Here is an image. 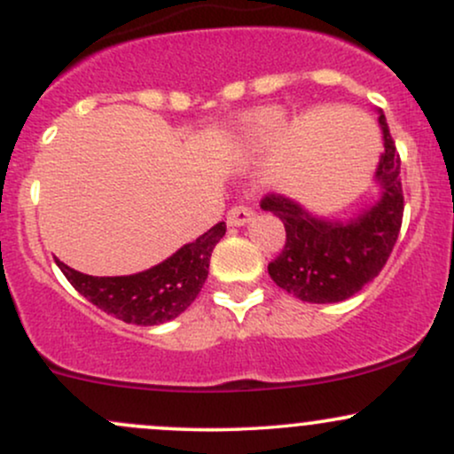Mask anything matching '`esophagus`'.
Returning a JSON list of instances; mask_svg holds the SVG:
<instances>
[{
	"label": "esophagus",
	"mask_w": 454,
	"mask_h": 454,
	"mask_svg": "<svg viewBox=\"0 0 454 454\" xmlns=\"http://www.w3.org/2000/svg\"><path fill=\"white\" fill-rule=\"evenodd\" d=\"M228 226H245L247 222L254 220V211L249 209V207H232L231 211H228Z\"/></svg>",
	"instance_id": "1"
}]
</instances>
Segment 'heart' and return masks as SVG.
<instances>
[{
	"label": "heart",
	"mask_w": 454,
	"mask_h": 454,
	"mask_svg": "<svg viewBox=\"0 0 454 454\" xmlns=\"http://www.w3.org/2000/svg\"><path fill=\"white\" fill-rule=\"evenodd\" d=\"M286 123H288V113L284 108L262 106L243 119L239 126V138H241L243 147L262 149L284 132Z\"/></svg>",
	"instance_id": "1"
}]
</instances>
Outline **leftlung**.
Masks as SVG:
<instances>
[{
    "mask_svg": "<svg viewBox=\"0 0 454 454\" xmlns=\"http://www.w3.org/2000/svg\"><path fill=\"white\" fill-rule=\"evenodd\" d=\"M384 153L376 168L380 198L348 222L311 215L288 196L269 194L260 207L284 222L286 245L269 264L279 288L307 303H340L363 290L378 273L397 243L403 220L401 160L380 113Z\"/></svg>",
    "mask_w": 454,
    "mask_h": 454,
    "instance_id": "1",
    "label": "left lung"
}]
</instances>
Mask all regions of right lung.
Returning <instances> with one entry per match:
<instances>
[{"label": "right lung", "mask_w": 454, "mask_h": 454, "mask_svg": "<svg viewBox=\"0 0 454 454\" xmlns=\"http://www.w3.org/2000/svg\"><path fill=\"white\" fill-rule=\"evenodd\" d=\"M226 234L220 222L196 241L176 249L164 262L119 278H93L57 260V267L90 303L128 325L155 326L175 320L194 303L209 275L211 252Z\"/></svg>", "instance_id": "1"}]
</instances>
